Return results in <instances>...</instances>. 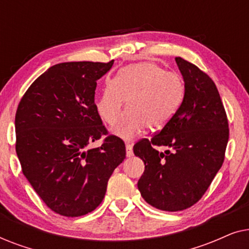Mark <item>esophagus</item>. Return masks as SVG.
<instances>
[{"label":"esophagus","instance_id":"1","mask_svg":"<svg viewBox=\"0 0 249 249\" xmlns=\"http://www.w3.org/2000/svg\"><path fill=\"white\" fill-rule=\"evenodd\" d=\"M125 151H127L128 158H131V156L134 155V152H132V144L127 142V144H125Z\"/></svg>","mask_w":249,"mask_h":249}]
</instances>
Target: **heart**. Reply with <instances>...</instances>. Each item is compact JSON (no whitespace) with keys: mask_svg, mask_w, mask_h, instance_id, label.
Segmentation results:
<instances>
[{"mask_svg":"<svg viewBox=\"0 0 249 249\" xmlns=\"http://www.w3.org/2000/svg\"><path fill=\"white\" fill-rule=\"evenodd\" d=\"M182 98L183 84L178 74L165 72L156 63L141 62L122 68L113 81L105 84L96 107L101 118L114 125L128 100L129 110L115 128V134L129 139L146 127L155 131L168 124Z\"/></svg>","mask_w":249,"mask_h":249,"instance_id":"obj_1","label":"heart"}]
</instances>
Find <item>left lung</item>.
Wrapping results in <instances>:
<instances>
[{
    "instance_id": "left-lung-1",
    "label": "left lung",
    "mask_w": 249,
    "mask_h": 249,
    "mask_svg": "<svg viewBox=\"0 0 249 249\" xmlns=\"http://www.w3.org/2000/svg\"><path fill=\"white\" fill-rule=\"evenodd\" d=\"M185 94L170 122L134 146L145 163L138 189L149 205L177 212L202 198L224 161L229 124L214 81L195 64L176 57ZM154 145L169 147L164 153Z\"/></svg>"
}]
</instances>
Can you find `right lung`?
Wrapping results in <instances>:
<instances>
[{"instance_id":"obj_1","label":"right lung","mask_w":249,"mask_h":249,"mask_svg":"<svg viewBox=\"0 0 249 249\" xmlns=\"http://www.w3.org/2000/svg\"><path fill=\"white\" fill-rule=\"evenodd\" d=\"M66 62L51 67L23 95L16 113V152L22 173L60 215L91 212L125 159L121 138L108 135L95 104L97 80L113 66ZM105 135L100 148L87 146Z\"/></svg>"}]
</instances>
